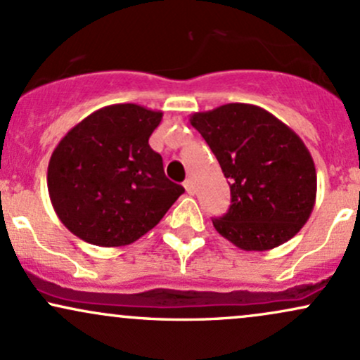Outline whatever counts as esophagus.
<instances>
[{"mask_svg":"<svg viewBox=\"0 0 360 360\" xmlns=\"http://www.w3.org/2000/svg\"><path fill=\"white\" fill-rule=\"evenodd\" d=\"M184 189L188 191L189 194L194 193V186H193V181L191 179H186L184 181Z\"/></svg>","mask_w":360,"mask_h":360,"instance_id":"obj_1","label":"esophagus"}]
</instances>
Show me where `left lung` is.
Segmentation results:
<instances>
[{"label": "left lung", "instance_id": "left-lung-1", "mask_svg": "<svg viewBox=\"0 0 360 360\" xmlns=\"http://www.w3.org/2000/svg\"><path fill=\"white\" fill-rule=\"evenodd\" d=\"M229 179L232 205L213 226L242 250H269L303 229L316 171L298 135L264 108L229 103L189 118Z\"/></svg>", "mask_w": 360, "mask_h": 360}]
</instances>
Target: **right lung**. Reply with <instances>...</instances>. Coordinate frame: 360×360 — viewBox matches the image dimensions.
Segmentation results:
<instances>
[{"label": "right lung", "instance_id": "obj_1", "mask_svg": "<svg viewBox=\"0 0 360 360\" xmlns=\"http://www.w3.org/2000/svg\"><path fill=\"white\" fill-rule=\"evenodd\" d=\"M162 111L134 103L96 110L65 134L47 169L52 206L65 229L100 247L139 240L184 193L148 146Z\"/></svg>", "mask_w": 360, "mask_h": 360}]
</instances>
